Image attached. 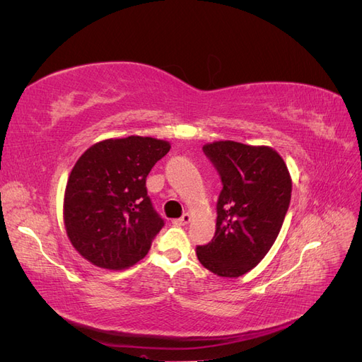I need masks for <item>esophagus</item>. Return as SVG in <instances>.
<instances>
[{"label":"esophagus","instance_id":"1","mask_svg":"<svg viewBox=\"0 0 362 362\" xmlns=\"http://www.w3.org/2000/svg\"><path fill=\"white\" fill-rule=\"evenodd\" d=\"M192 222V216L189 214V213H185V214H182V217H180V218H175L173 221V225H177V226H184V225H187V223H190Z\"/></svg>","mask_w":362,"mask_h":362}]
</instances>
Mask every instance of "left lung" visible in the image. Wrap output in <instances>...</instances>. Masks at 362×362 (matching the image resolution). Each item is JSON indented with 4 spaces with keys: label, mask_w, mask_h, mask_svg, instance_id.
Masks as SVG:
<instances>
[{
    "label": "left lung",
    "mask_w": 362,
    "mask_h": 362,
    "mask_svg": "<svg viewBox=\"0 0 362 362\" xmlns=\"http://www.w3.org/2000/svg\"><path fill=\"white\" fill-rule=\"evenodd\" d=\"M221 173L213 240L196 247L201 264L222 278H238L266 257L281 231L291 199L287 164L270 146L233 140L204 145Z\"/></svg>",
    "instance_id": "1"
}]
</instances>
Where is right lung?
Instances as JSON below:
<instances>
[{"instance_id":"1","label":"right lung","mask_w":362,"mask_h":362,"mask_svg":"<svg viewBox=\"0 0 362 362\" xmlns=\"http://www.w3.org/2000/svg\"><path fill=\"white\" fill-rule=\"evenodd\" d=\"M169 149L161 139L115 137L98 141L76 160L64 189L63 222L84 259L124 270L148 254L164 222L148 198L146 177Z\"/></svg>"}]
</instances>
